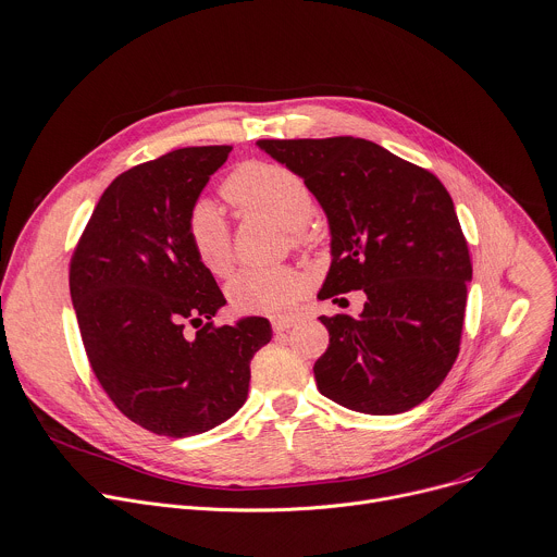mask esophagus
Instances as JSON below:
<instances>
[{
	"mask_svg": "<svg viewBox=\"0 0 557 557\" xmlns=\"http://www.w3.org/2000/svg\"><path fill=\"white\" fill-rule=\"evenodd\" d=\"M298 323L296 317H274L272 319V327L274 332H287L289 327H294Z\"/></svg>",
	"mask_w": 557,
	"mask_h": 557,
	"instance_id": "34e87169",
	"label": "esophagus"
}]
</instances>
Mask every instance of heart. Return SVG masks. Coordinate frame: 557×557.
I'll return each instance as SVG.
<instances>
[{
    "mask_svg": "<svg viewBox=\"0 0 557 557\" xmlns=\"http://www.w3.org/2000/svg\"><path fill=\"white\" fill-rule=\"evenodd\" d=\"M225 197L245 210L270 214L296 238L314 214V195L296 172L272 163H247L225 181ZM188 236L199 261L216 276L232 268V240L223 210L212 199L195 203ZM302 292V278L292 268H243L227 283L234 307L257 314H283Z\"/></svg>",
    "mask_w": 557,
    "mask_h": 557,
    "instance_id": "b5f03b06",
    "label": "heart"
}]
</instances>
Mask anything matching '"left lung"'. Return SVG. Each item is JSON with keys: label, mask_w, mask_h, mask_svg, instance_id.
Instances as JSON below:
<instances>
[{"label": "left lung", "mask_w": 557, "mask_h": 557, "mask_svg": "<svg viewBox=\"0 0 557 557\" xmlns=\"http://www.w3.org/2000/svg\"><path fill=\"white\" fill-rule=\"evenodd\" d=\"M257 146L310 185L327 216L332 263L319 298L367 296L358 317H321L330 347L314 364L319 392L360 413L413 409L456 362L471 281L445 185L367 139Z\"/></svg>", "instance_id": "left-lung-1"}]
</instances>
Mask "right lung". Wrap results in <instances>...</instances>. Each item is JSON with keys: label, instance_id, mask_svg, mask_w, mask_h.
Here are the masks:
<instances>
[{"label": "right lung", "instance_id": "1", "mask_svg": "<svg viewBox=\"0 0 557 557\" xmlns=\"http://www.w3.org/2000/svg\"><path fill=\"white\" fill-rule=\"evenodd\" d=\"M230 146L181 148L119 174L71 261V298L92 372L116 409L185 438L232 418L272 325L214 327L225 298L195 255L188 216ZM198 332L190 337L184 323Z\"/></svg>", "mask_w": 557, "mask_h": 557}]
</instances>
